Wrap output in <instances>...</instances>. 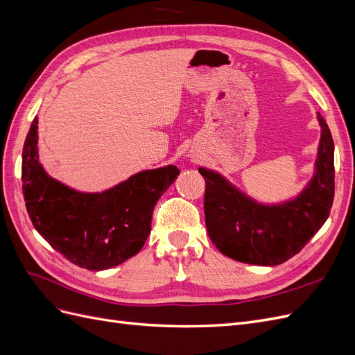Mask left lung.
Returning a JSON list of instances; mask_svg holds the SVG:
<instances>
[{"label":"left lung","instance_id":"obj_1","mask_svg":"<svg viewBox=\"0 0 355 355\" xmlns=\"http://www.w3.org/2000/svg\"><path fill=\"white\" fill-rule=\"evenodd\" d=\"M318 121L321 139L315 175L292 201L263 206L220 175L198 168L206 180L204 214L209 237L225 256L244 263L274 266L302 250L323 227L335 197V145L320 114Z\"/></svg>","mask_w":355,"mask_h":355}]
</instances>
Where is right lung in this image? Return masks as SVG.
I'll list each match as a JSON object with an SVG mask.
<instances>
[{
	"label": "right lung",
	"mask_w": 355,
	"mask_h": 355,
	"mask_svg": "<svg viewBox=\"0 0 355 355\" xmlns=\"http://www.w3.org/2000/svg\"><path fill=\"white\" fill-rule=\"evenodd\" d=\"M37 128L35 116L22 154L24 197L32 225L53 249L85 270H108L130 259L151 234L155 204L179 168L145 170L108 191L85 194L46 173L38 161Z\"/></svg>",
	"instance_id": "add662e5"
}]
</instances>
